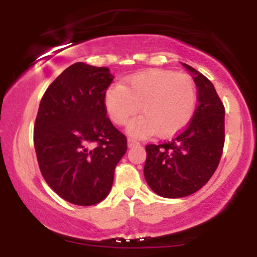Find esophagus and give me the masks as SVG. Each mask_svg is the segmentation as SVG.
Masks as SVG:
<instances>
[{
  "label": "esophagus",
  "instance_id": "esophagus-1",
  "mask_svg": "<svg viewBox=\"0 0 257 257\" xmlns=\"http://www.w3.org/2000/svg\"><path fill=\"white\" fill-rule=\"evenodd\" d=\"M138 145H140V143H139L138 140H135V139H133V138H128V146L129 147H134Z\"/></svg>",
  "mask_w": 257,
  "mask_h": 257
}]
</instances>
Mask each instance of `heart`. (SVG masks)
Here are the masks:
<instances>
[{
    "label": "heart",
    "instance_id": "b5f03b06",
    "mask_svg": "<svg viewBox=\"0 0 257 257\" xmlns=\"http://www.w3.org/2000/svg\"><path fill=\"white\" fill-rule=\"evenodd\" d=\"M104 102L117 125L126 124L140 108L144 114L128 126L132 135L156 133L158 137H170L192 119L197 89L188 75L152 69L132 75L122 85H112L106 90Z\"/></svg>",
    "mask_w": 257,
    "mask_h": 257
}]
</instances>
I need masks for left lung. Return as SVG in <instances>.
Masks as SVG:
<instances>
[{
  "label": "left lung",
  "mask_w": 257,
  "mask_h": 257,
  "mask_svg": "<svg viewBox=\"0 0 257 257\" xmlns=\"http://www.w3.org/2000/svg\"><path fill=\"white\" fill-rule=\"evenodd\" d=\"M192 72L198 105L192 119L172 140L146 145L144 175L152 191L166 198H181L202 188L214 175L225 145V106L214 84Z\"/></svg>",
  "instance_id": "obj_1"
}]
</instances>
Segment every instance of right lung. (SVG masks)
I'll return each instance as SVG.
<instances>
[{
	"label": "right lung",
	"mask_w": 257,
	"mask_h": 257,
	"mask_svg": "<svg viewBox=\"0 0 257 257\" xmlns=\"http://www.w3.org/2000/svg\"><path fill=\"white\" fill-rule=\"evenodd\" d=\"M113 81L107 67L76 63L47 88L34 126V145L44 181L76 205L104 200L126 138L107 117L105 93Z\"/></svg>",
	"instance_id": "1"
}]
</instances>
